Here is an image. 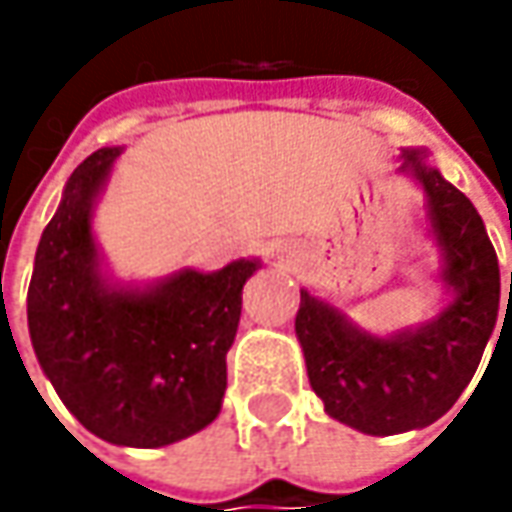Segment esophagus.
Masks as SVG:
<instances>
[{
  "label": "esophagus",
  "instance_id": "34e87169",
  "mask_svg": "<svg viewBox=\"0 0 512 512\" xmlns=\"http://www.w3.org/2000/svg\"><path fill=\"white\" fill-rule=\"evenodd\" d=\"M273 256H276L279 262H293V259H296V250L290 245H276L273 247Z\"/></svg>",
  "mask_w": 512,
  "mask_h": 512
}]
</instances>
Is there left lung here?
Here are the masks:
<instances>
[{"mask_svg":"<svg viewBox=\"0 0 512 512\" xmlns=\"http://www.w3.org/2000/svg\"><path fill=\"white\" fill-rule=\"evenodd\" d=\"M424 159V150H404L399 170L413 176L427 196L430 233L442 247V282L453 302L436 319L396 336L367 333L307 290L296 313L307 379L327 416L370 436L419 430L442 419L476 376L499 319V259L482 216ZM504 325L507 313L502 333Z\"/></svg>","mask_w":512,"mask_h":512,"instance_id":"obj_1","label":"left lung"}]
</instances>
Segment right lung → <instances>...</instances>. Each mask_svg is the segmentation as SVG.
I'll return each mask as SVG.
<instances>
[{
    "instance_id": "obj_1",
    "label": "right lung",
    "mask_w": 512,
    "mask_h": 512,
    "mask_svg": "<svg viewBox=\"0 0 512 512\" xmlns=\"http://www.w3.org/2000/svg\"><path fill=\"white\" fill-rule=\"evenodd\" d=\"M119 153L96 150L73 170L39 239L28 287L30 342L59 399L93 436L165 447L219 416L242 287L259 262L179 270L145 290L108 282L90 216Z\"/></svg>"
}]
</instances>
